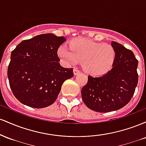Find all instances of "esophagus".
<instances>
[{
    "mask_svg": "<svg viewBox=\"0 0 146 146\" xmlns=\"http://www.w3.org/2000/svg\"><path fill=\"white\" fill-rule=\"evenodd\" d=\"M73 73H74L75 75H77L80 73V70L77 69V68H74V69H73Z\"/></svg>",
    "mask_w": 146,
    "mask_h": 146,
    "instance_id": "obj_1",
    "label": "esophagus"
}]
</instances>
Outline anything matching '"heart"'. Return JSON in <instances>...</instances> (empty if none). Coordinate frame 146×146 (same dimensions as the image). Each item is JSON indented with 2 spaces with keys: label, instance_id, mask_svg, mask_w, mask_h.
<instances>
[{
  "label": "heart",
  "instance_id": "heart-1",
  "mask_svg": "<svg viewBox=\"0 0 146 146\" xmlns=\"http://www.w3.org/2000/svg\"><path fill=\"white\" fill-rule=\"evenodd\" d=\"M58 56L65 64H76L83 61L87 73L98 75L106 73L113 66L115 51L111 45L100 44L87 39L72 42L70 48L62 45L58 51Z\"/></svg>",
  "mask_w": 146,
  "mask_h": 146
}]
</instances>
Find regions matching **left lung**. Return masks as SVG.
<instances>
[{
    "label": "left lung",
    "mask_w": 146,
    "mask_h": 146,
    "mask_svg": "<svg viewBox=\"0 0 146 146\" xmlns=\"http://www.w3.org/2000/svg\"><path fill=\"white\" fill-rule=\"evenodd\" d=\"M115 58L111 70L100 77L88 75L82 88L83 102L90 109L107 113L121 109L135 93L138 83V60L131 50L113 41Z\"/></svg>",
    "instance_id": "left-lung-1"
}]
</instances>
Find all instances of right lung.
Segmentation results:
<instances>
[{
	"label": "right lung",
	"instance_id": "right-lung-1",
	"mask_svg": "<svg viewBox=\"0 0 146 146\" xmlns=\"http://www.w3.org/2000/svg\"><path fill=\"white\" fill-rule=\"evenodd\" d=\"M66 40L64 37L44 33L22 41L13 50L7 76L20 102L36 108L54 103L64 82L73 76V68L62 67L57 53Z\"/></svg>",
	"mask_w": 146,
	"mask_h": 146
}]
</instances>
